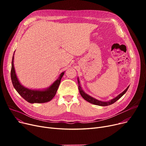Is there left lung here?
Listing matches in <instances>:
<instances>
[{
	"instance_id": "left-lung-1",
	"label": "left lung",
	"mask_w": 146,
	"mask_h": 146,
	"mask_svg": "<svg viewBox=\"0 0 146 146\" xmlns=\"http://www.w3.org/2000/svg\"><path fill=\"white\" fill-rule=\"evenodd\" d=\"M78 85H79V92L81 95V96H82V98L85 99L86 101H87L88 102H89V103H91L92 104H94V105H99V106H108V105H110L113 103L117 101H118V99L119 98H121L122 96H123L126 92L127 91L129 86L123 92H122L121 94H119L118 96H117L116 98H115L114 99H112V100H111L109 102H102V101H98L97 100V99L91 97L90 96H89L88 95L86 94L83 91V90L82 89V88L80 85V82L79 80V79H78Z\"/></svg>"
}]
</instances>
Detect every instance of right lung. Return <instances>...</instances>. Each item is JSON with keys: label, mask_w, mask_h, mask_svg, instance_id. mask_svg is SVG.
Instances as JSON below:
<instances>
[{"label": "right lung", "mask_w": 146, "mask_h": 146, "mask_svg": "<svg viewBox=\"0 0 146 146\" xmlns=\"http://www.w3.org/2000/svg\"><path fill=\"white\" fill-rule=\"evenodd\" d=\"M13 56L12 61V67L11 71V80L13 86L18 92V93L24 98L27 102L34 104V103H45L50 101L51 99L54 97L58 88L60 85L61 79L63 76L64 73H61L59 78L54 82L52 85L47 90H31L27 89L21 85L17 75L15 74V68L13 65Z\"/></svg>", "instance_id": "right-lung-1"}]
</instances>
